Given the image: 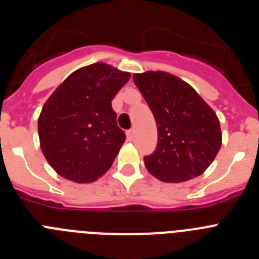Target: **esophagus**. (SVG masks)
<instances>
[{
    "label": "esophagus",
    "mask_w": 259,
    "mask_h": 259,
    "mask_svg": "<svg viewBox=\"0 0 259 259\" xmlns=\"http://www.w3.org/2000/svg\"><path fill=\"white\" fill-rule=\"evenodd\" d=\"M134 135H135L134 130H128V131H127V139H128V140H130V141L134 140Z\"/></svg>",
    "instance_id": "34e87169"
}]
</instances>
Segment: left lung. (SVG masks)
I'll return each instance as SVG.
<instances>
[{"label": "left lung", "instance_id": "obj_1", "mask_svg": "<svg viewBox=\"0 0 259 259\" xmlns=\"http://www.w3.org/2000/svg\"><path fill=\"white\" fill-rule=\"evenodd\" d=\"M134 81L157 123V148L144 157L148 171L166 183L200 176L222 146L214 110L188 83L163 71L135 74Z\"/></svg>", "mask_w": 259, "mask_h": 259}]
</instances>
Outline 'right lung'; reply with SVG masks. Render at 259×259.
<instances>
[{
	"label": "right lung",
	"instance_id": "1",
	"mask_svg": "<svg viewBox=\"0 0 259 259\" xmlns=\"http://www.w3.org/2000/svg\"><path fill=\"white\" fill-rule=\"evenodd\" d=\"M131 75L106 63L79 68L53 92L38 116L42 154L61 176L91 183L109 170L125 140L111 101Z\"/></svg>",
	"mask_w": 259,
	"mask_h": 259
}]
</instances>
